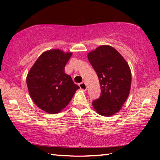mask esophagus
Wrapping results in <instances>:
<instances>
[{
	"label": "esophagus",
	"instance_id": "34e87169",
	"mask_svg": "<svg viewBox=\"0 0 160 160\" xmlns=\"http://www.w3.org/2000/svg\"><path fill=\"white\" fill-rule=\"evenodd\" d=\"M79 86H80V88L81 89V90H83V91H86L87 90V85L85 82H81L79 84Z\"/></svg>",
	"mask_w": 160,
	"mask_h": 160
}]
</instances>
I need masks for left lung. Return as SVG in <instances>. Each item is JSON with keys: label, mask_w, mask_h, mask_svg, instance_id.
Segmentation results:
<instances>
[{"label": "left lung", "mask_w": 160, "mask_h": 160, "mask_svg": "<svg viewBox=\"0 0 160 160\" xmlns=\"http://www.w3.org/2000/svg\"><path fill=\"white\" fill-rule=\"evenodd\" d=\"M101 87V95L92 102L94 110L112 116L121 110L129 95L131 71L128 63L114 48L102 45L88 54Z\"/></svg>", "instance_id": "8db88e82"}]
</instances>
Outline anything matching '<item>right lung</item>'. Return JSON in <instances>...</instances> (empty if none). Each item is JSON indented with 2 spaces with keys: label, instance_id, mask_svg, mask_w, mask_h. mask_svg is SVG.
Segmentation results:
<instances>
[{
  "label": "right lung",
  "instance_id": "right-lung-1",
  "mask_svg": "<svg viewBox=\"0 0 160 160\" xmlns=\"http://www.w3.org/2000/svg\"><path fill=\"white\" fill-rule=\"evenodd\" d=\"M72 52L51 49L42 53L28 72L27 85L32 99L45 112H61L80 87L65 72Z\"/></svg>",
  "mask_w": 160,
  "mask_h": 160
}]
</instances>
